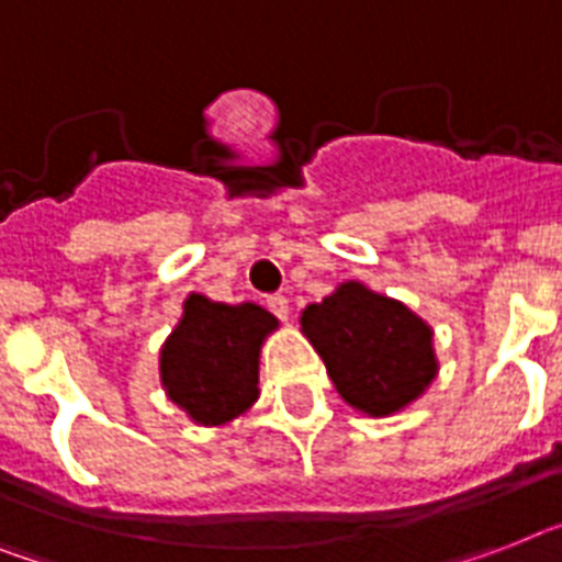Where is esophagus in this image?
Masks as SVG:
<instances>
[{
	"label": "esophagus",
	"mask_w": 562,
	"mask_h": 562,
	"mask_svg": "<svg viewBox=\"0 0 562 562\" xmlns=\"http://www.w3.org/2000/svg\"><path fill=\"white\" fill-rule=\"evenodd\" d=\"M267 307H270V313L278 315V318H286V315H290V301H286L284 295H267Z\"/></svg>",
	"instance_id": "34e87169"
}]
</instances>
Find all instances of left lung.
I'll return each mask as SVG.
<instances>
[{
	"label": "left lung",
	"mask_w": 562,
	"mask_h": 562,
	"mask_svg": "<svg viewBox=\"0 0 562 562\" xmlns=\"http://www.w3.org/2000/svg\"><path fill=\"white\" fill-rule=\"evenodd\" d=\"M301 330L324 359L347 405L387 416L411 405L437 375L434 333L387 295L347 281L301 313Z\"/></svg>",
	"instance_id": "8db88e82"
}]
</instances>
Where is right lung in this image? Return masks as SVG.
Wrapping results in <instances>:
<instances>
[{
    "label": "right lung",
    "mask_w": 562,
    "mask_h": 562,
    "mask_svg": "<svg viewBox=\"0 0 562 562\" xmlns=\"http://www.w3.org/2000/svg\"><path fill=\"white\" fill-rule=\"evenodd\" d=\"M278 318L258 304H221L192 292L160 350V382L198 425H224L258 398V356Z\"/></svg>",
    "instance_id": "add662e5"
}]
</instances>
